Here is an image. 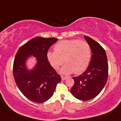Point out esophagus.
<instances>
[{
    "mask_svg": "<svg viewBox=\"0 0 121 121\" xmlns=\"http://www.w3.org/2000/svg\"><path fill=\"white\" fill-rule=\"evenodd\" d=\"M61 77L62 80H65V79H66V78H67L66 77H65V76H61Z\"/></svg>",
    "mask_w": 121,
    "mask_h": 121,
    "instance_id": "1",
    "label": "esophagus"
}]
</instances>
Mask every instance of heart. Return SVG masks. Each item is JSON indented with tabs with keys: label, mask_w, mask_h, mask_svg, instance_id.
Instances as JSON below:
<instances>
[{
	"label": "heart",
	"mask_w": 121,
	"mask_h": 121,
	"mask_svg": "<svg viewBox=\"0 0 121 121\" xmlns=\"http://www.w3.org/2000/svg\"><path fill=\"white\" fill-rule=\"evenodd\" d=\"M91 56L90 45L77 39L61 41L54 46V51L47 52L48 60L54 69H58L65 63L61 70L64 74L82 73L87 68Z\"/></svg>",
	"instance_id": "b5f03b06"
}]
</instances>
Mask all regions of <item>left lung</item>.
Masks as SVG:
<instances>
[{
	"mask_svg": "<svg viewBox=\"0 0 121 121\" xmlns=\"http://www.w3.org/2000/svg\"><path fill=\"white\" fill-rule=\"evenodd\" d=\"M90 45L92 57L87 70L82 74L74 77L73 95L81 100H89L96 97L106 84L108 76V63L104 48L96 41L84 35Z\"/></svg>",
	"mask_w": 121,
	"mask_h": 121,
	"instance_id": "obj_1",
	"label": "left lung"
}]
</instances>
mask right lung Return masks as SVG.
Wrapping results in <instances>:
<instances>
[{"label":"right lung","instance_id":"add662e5","mask_svg":"<svg viewBox=\"0 0 121 121\" xmlns=\"http://www.w3.org/2000/svg\"><path fill=\"white\" fill-rule=\"evenodd\" d=\"M57 40L55 38L35 37L22 45L15 56L13 65L14 79L22 94L31 101L41 104L48 100L61 80L47 58L48 50ZM30 55L36 57L37 64L29 71L25 62Z\"/></svg>","mask_w":121,"mask_h":121}]
</instances>
